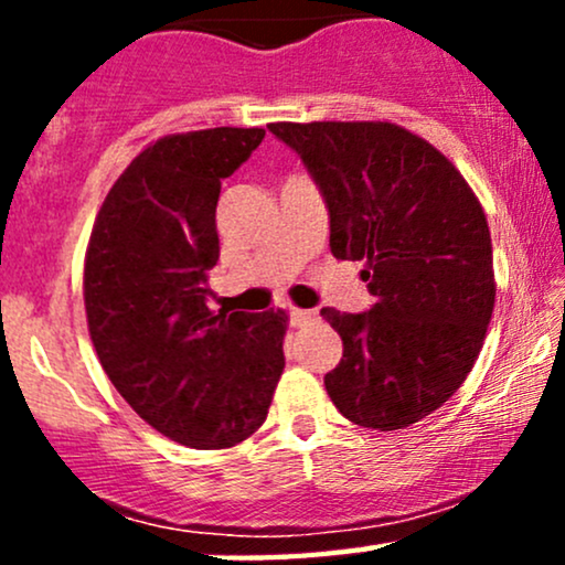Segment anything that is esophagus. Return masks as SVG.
I'll use <instances>...</instances> for the list:
<instances>
[{
  "mask_svg": "<svg viewBox=\"0 0 565 565\" xmlns=\"http://www.w3.org/2000/svg\"><path fill=\"white\" fill-rule=\"evenodd\" d=\"M319 319V310H302V308H291V323L295 327H308Z\"/></svg>",
  "mask_w": 565,
  "mask_h": 565,
  "instance_id": "esophagus-1",
  "label": "esophagus"
}]
</instances>
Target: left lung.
Here are the masks:
<instances>
[{
    "label": "left lung",
    "mask_w": 565,
    "mask_h": 565,
    "mask_svg": "<svg viewBox=\"0 0 565 565\" xmlns=\"http://www.w3.org/2000/svg\"><path fill=\"white\" fill-rule=\"evenodd\" d=\"M329 210L337 260H364L374 305L321 316L342 337L323 377L342 417L401 430L436 412L476 364L494 310L481 201L438 148L391 121H276Z\"/></svg>",
    "instance_id": "obj_1"
}]
</instances>
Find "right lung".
I'll use <instances>...</instances> for the list:
<instances>
[{
	"instance_id": "obj_1",
	"label": "right lung",
	"mask_w": 565,
	"mask_h": 565,
	"mask_svg": "<svg viewBox=\"0 0 565 565\" xmlns=\"http://www.w3.org/2000/svg\"><path fill=\"white\" fill-rule=\"evenodd\" d=\"M265 138L260 127L167 135L129 161L84 257L97 359L140 419L191 449H228L268 417L287 313L210 310L217 199Z\"/></svg>"
}]
</instances>
